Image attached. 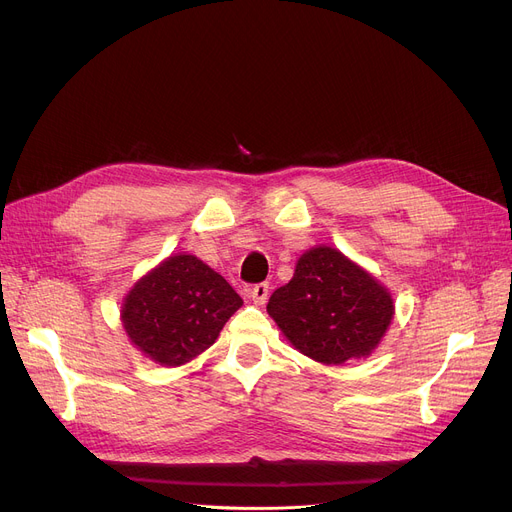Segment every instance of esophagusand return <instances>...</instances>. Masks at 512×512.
Returning a JSON list of instances; mask_svg holds the SVG:
<instances>
[{"mask_svg":"<svg viewBox=\"0 0 512 512\" xmlns=\"http://www.w3.org/2000/svg\"><path fill=\"white\" fill-rule=\"evenodd\" d=\"M267 294H270V284H267V282H261V284H255V286L251 288L249 297H251V301H253L255 305H265V301H267Z\"/></svg>","mask_w":512,"mask_h":512,"instance_id":"esophagus-1","label":"esophagus"}]
</instances>
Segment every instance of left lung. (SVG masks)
Masks as SVG:
<instances>
[{
    "label": "left lung",
    "mask_w": 512,
    "mask_h": 512,
    "mask_svg": "<svg viewBox=\"0 0 512 512\" xmlns=\"http://www.w3.org/2000/svg\"><path fill=\"white\" fill-rule=\"evenodd\" d=\"M267 313L299 353L342 365L378 348L392 324L394 299L361 265L319 245L299 257L292 280L270 297Z\"/></svg>",
    "instance_id": "1"
}]
</instances>
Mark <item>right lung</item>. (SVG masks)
I'll use <instances>...</instances> for the list:
<instances>
[{"label": "right lung", "mask_w": 512, "mask_h": 512, "mask_svg": "<svg viewBox=\"0 0 512 512\" xmlns=\"http://www.w3.org/2000/svg\"><path fill=\"white\" fill-rule=\"evenodd\" d=\"M240 305L234 288L207 263L176 253L128 290L120 319L128 340L145 357L180 367L218 340Z\"/></svg>", "instance_id": "add662e5"}]
</instances>
